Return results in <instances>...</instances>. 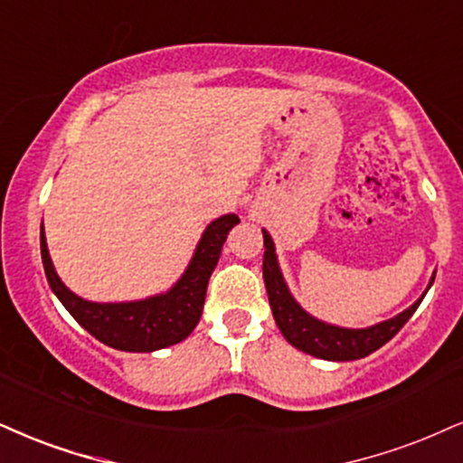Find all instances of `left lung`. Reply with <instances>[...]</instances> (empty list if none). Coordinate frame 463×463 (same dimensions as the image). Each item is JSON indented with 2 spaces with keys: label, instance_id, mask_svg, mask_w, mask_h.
<instances>
[{
  "label": "left lung",
  "instance_id": "8db88e82",
  "mask_svg": "<svg viewBox=\"0 0 463 463\" xmlns=\"http://www.w3.org/2000/svg\"><path fill=\"white\" fill-rule=\"evenodd\" d=\"M261 233H264L266 247L264 283L277 326L289 345H294L296 350L305 354H311L316 358H324V361H358V358L369 356L371 352L380 350L382 345L389 344L392 336L402 330L403 324L412 317V313L419 309L420 300L425 298L427 289L431 288L433 279H436V272H433L423 296L414 305H410L406 311L397 313L395 317L384 319V322H378L367 328L335 326V324L313 317L309 311H305L298 305V300L289 292L288 283L283 279L270 233L266 230H261Z\"/></svg>",
  "mask_w": 463,
  "mask_h": 463
}]
</instances>
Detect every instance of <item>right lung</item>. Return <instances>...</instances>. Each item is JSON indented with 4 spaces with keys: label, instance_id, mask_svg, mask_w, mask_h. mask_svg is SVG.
<instances>
[{
    "label": "right lung",
    "instance_id": "add662e5",
    "mask_svg": "<svg viewBox=\"0 0 463 463\" xmlns=\"http://www.w3.org/2000/svg\"><path fill=\"white\" fill-rule=\"evenodd\" d=\"M241 219L236 214H222L210 222L178 281L167 292L141 300L94 302L71 292L51 261L44 225L40 227V255L51 292L90 335L122 352H156L184 341L197 326L210 275L221 258L227 233Z\"/></svg>",
    "mask_w": 463,
    "mask_h": 463
}]
</instances>
